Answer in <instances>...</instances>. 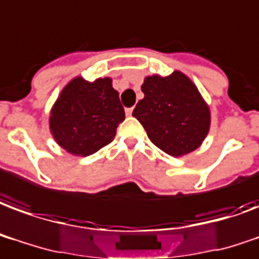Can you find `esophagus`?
I'll return each mask as SVG.
<instances>
[{"label":"esophagus","mask_w":259,"mask_h":259,"mask_svg":"<svg viewBox=\"0 0 259 259\" xmlns=\"http://www.w3.org/2000/svg\"><path fill=\"white\" fill-rule=\"evenodd\" d=\"M132 112H134V109L132 108L125 109V114H127V116H132Z\"/></svg>","instance_id":"34e87169"}]
</instances>
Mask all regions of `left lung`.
<instances>
[{"instance_id": "left-lung-1", "label": "left lung", "mask_w": 259, "mask_h": 259, "mask_svg": "<svg viewBox=\"0 0 259 259\" xmlns=\"http://www.w3.org/2000/svg\"><path fill=\"white\" fill-rule=\"evenodd\" d=\"M142 91L145 97L132 116L158 149L179 157L201 146L210 127V110L184 73L175 71L165 77L147 76Z\"/></svg>"}]
</instances>
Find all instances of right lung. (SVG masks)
Wrapping results in <instances>:
<instances>
[{
	"instance_id": "obj_1",
	"label": "right lung",
	"mask_w": 259,
	"mask_h": 259,
	"mask_svg": "<svg viewBox=\"0 0 259 259\" xmlns=\"http://www.w3.org/2000/svg\"><path fill=\"white\" fill-rule=\"evenodd\" d=\"M125 113L112 79L68 83L50 113V131L63 149L73 155H90L113 141Z\"/></svg>"
}]
</instances>
